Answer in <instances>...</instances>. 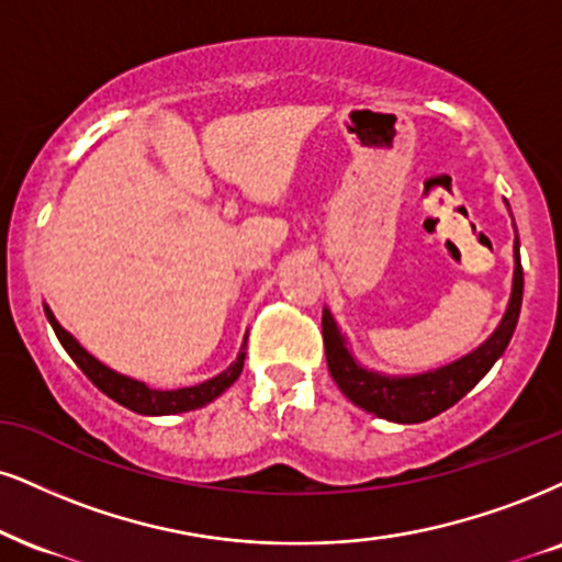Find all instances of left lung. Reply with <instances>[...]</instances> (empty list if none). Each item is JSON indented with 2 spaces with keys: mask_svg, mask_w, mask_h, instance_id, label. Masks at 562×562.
I'll use <instances>...</instances> for the list:
<instances>
[{
  "mask_svg": "<svg viewBox=\"0 0 562 562\" xmlns=\"http://www.w3.org/2000/svg\"><path fill=\"white\" fill-rule=\"evenodd\" d=\"M514 292H510L508 310H505L501 325L495 334L487 338L482 346H476L472 355L456 359L438 370L422 372V375L391 378L383 372L367 370L346 349V338L338 330V325L330 315V310H323V344L325 359H328V370L334 375L336 385L351 404H357L364 412L375 414L380 419L398 422V425H417L438 417L467 396L480 380L487 375L490 367L503 357L508 349L510 336H514L518 313H521V296H524V268L518 258V237L514 245Z\"/></svg>",
  "mask_w": 562,
  "mask_h": 562,
  "instance_id": "left-lung-1",
  "label": "left lung"
}]
</instances>
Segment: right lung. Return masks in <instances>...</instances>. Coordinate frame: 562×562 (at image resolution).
Segmentation results:
<instances>
[{
  "label": "right lung",
  "instance_id": "right-lung-1",
  "mask_svg": "<svg viewBox=\"0 0 562 562\" xmlns=\"http://www.w3.org/2000/svg\"><path fill=\"white\" fill-rule=\"evenodd\" d=\"M44 313L52 323L54 334H57L59 344L65 346V351L75 359V364L86 372V378L99 387L101 393H106L109 398H114L116 404L127 406L130 412L145 414V417H161V414H182V412H192V408H200L205 404H211L213 398H218L221 393L226 391L228 385H234V380L239 378L241 367H245V349H247V338L241 344L237 362H232V367H226L224 372L216 378L205 380L200 385H190V387H177V391H156V387H148L140 380H133L127 375H120V372L109 370L106 364H101L93 355H88L82 346L75 341L72 334H67L65 328L57 323L52 310L44 304Z\"/></svg>",
  "mask_w": 562,
  "mask_h": 562
}]
</instances>
